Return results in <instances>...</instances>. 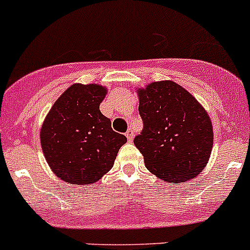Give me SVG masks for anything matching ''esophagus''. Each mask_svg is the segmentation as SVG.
<instances>
[{
    "instance_id": "esophagus-1",
    "label": "esophagus",
    "mask_w": 250,
    "mask_h": 250,
    "mask_svg": "<svg viewBox=\"0 0 250 250\" xmlns=\"http://www.w3.org/2000/svg\"><path fill=\"white\" fill-rule=\"evenodd\" d=\"M125 137L128 138V140H129V142H132V140H133V137H134V134H133L132 128H129V129L127 130V133H125Z\"/></svg>"
}]
</instances>
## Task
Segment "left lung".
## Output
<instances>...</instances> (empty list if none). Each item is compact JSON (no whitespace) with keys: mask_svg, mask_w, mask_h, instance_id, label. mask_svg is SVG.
I'll use <instances>...</instances> for the list:
<instances>
[{"mask_svg":"<svg viewBox=\"0 0 250 250\" xmlns=\"http://www.w3.org/2000/svg\"><path fill=\"white\" fill-rule=\"evenodd\" d=\"M144 127L134 138L146 168L168 183L194 178L209 161L214 132L209 115L190 93L171 81L138 89Z\"/></svg>","mask_w":250,"mask_h":250,"instance_id":"1","label":"left lung"}]
</instances>
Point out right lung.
Returning a JSON list of instances; mask_svg holds the SVG:
<instances>
[{"label": "right lung", "mask_w": 250, "mask_h": 250, "mask_svg": "<svg viewBox=\"0 0 250 250\" xmlns=\"http://www.w3.org/2000/svg\"><path fill=\"white\" fill-rule=\"evenodd\" d=\"M107 90L99 84H73L56 100L40 130L45 159L69 184L95 183L113 166L127 142L100 112Z\"/></svg>", "instance_id": "obj_1"}]
</instances>
